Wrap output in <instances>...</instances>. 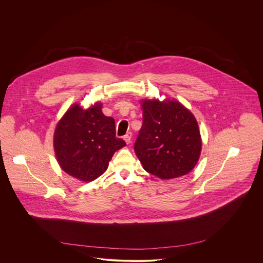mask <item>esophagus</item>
<instances>
[{
  "instance_id": "1",
  "label": "esophagus",
  "mask_w": 263,
  "mask_h": 263,
  "mask_svg": "<svg viewBox=\"0 0 263 263\" xmlns=\"http://www.w3.org/2000/svg\"><path fill=\"white\" fill-rule=\"evenodd\" d=\"M123 140H124V142L128 145V144L130 143V141H132V134H130V133H127V134L123 137Z\"/></svg>"
}]
</instances>
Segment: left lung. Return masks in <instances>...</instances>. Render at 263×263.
<instances>
[{
    "instance_id": "8db88e82",
    "label": "left lung",
    "mask_w": 263,
    "mask_h": 263,
    "mask_svg": "<svg viewBox=\"0 0 263 263\" xmlns=\"http://www.w3.org/2000/svg\"><path fill=\"white\" fill-rule=\"evenodd\" d=\"M141 105L143 125L135 152L144 169L164 180L188 174L202 147L195 116L176 99H142Z\"/></svg>"
}]
</instances>
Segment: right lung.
I'll return each mask as SVG.
<instances>
[{"label":"right lung","mask_w":263,"mask_h":263,"mask_svg":"<svg viewBox=\"0 0 263 263\" xmlns=\"http://www.w3.org/2000/svg\"><path fill=\"white\" fill-rule=\"evenodd\" d=\"M125 142L115 137V121L102 112V103L88 108L72 104L57 123L53 149L57 161L67 174L83 182L101 176L116 151Z\"/></svg>","instance_id":"right-lung-1"}]
</instances>
